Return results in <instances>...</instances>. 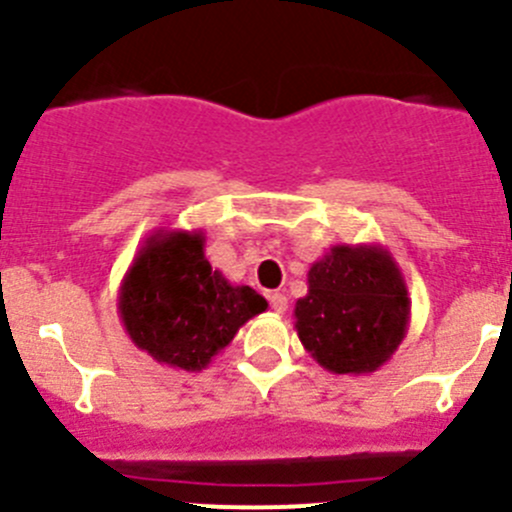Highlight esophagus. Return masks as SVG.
I'll return each mask as SVG.
<instances>
[{
  "label": "esophagus",
  "mask_w": 512,
  "mask_h": 512,
  "mask_svg": "<svg viewBox=\"0 0 512 512\" xmlns=\"http://www.w3.org/2000/svg\"><path fill=\"white\" fill-rule=\"evenodd\" d=\"M270 307L282 315V312L287 310V297L282 295V292H272V295H270Z\"/></svg>",
  "instance_id": "obj_1"
}]
</instances>
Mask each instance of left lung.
<instances>
[{
    "label": "left lung",
    "mask_w": 512,
    "mask_h": 512,
    "mask_svg": "<svg viewBox=\"0 0 512 512\" xmlns=\"http://www.w3.org/2000/svg\"><path fill=\"white\" fill-rule=\"evenodd\" d=\"M410 292L382 245H335L312 262L295 302L302 347L335 375H367L393 357L408 332Z\"/></svg>",
    "instance_id": "obj_1"
}]
</instances>
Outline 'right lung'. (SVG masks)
Instances as JSON below:
<instances>
[{
  "instance_id": "obj_1",
  "label": "right lung",
  "mask_w": 512,
  "mask_h": 512,
  "mask_svg": "<svg viewBox=\"0 0 512 512\" xmlns=\"http://www.w3.org/2000/svg\"><path fill=\"white\" fill-rule=\"evenodd\" d=\"M117 310L140 350L160 365L195 372L265 312L267 300L212 270L202 230H155L124 272Z\"/></svg>"
}]
</instances>
